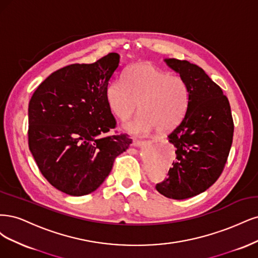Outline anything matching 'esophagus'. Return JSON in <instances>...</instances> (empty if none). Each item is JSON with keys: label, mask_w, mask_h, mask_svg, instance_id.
<instances>
[{"label": "esophagus", "mask_w": 258, "mask_h": 258, "mask_svg": "<svg viewBox=\"0 0 258 258\" xmlns=\"http://www.w3.org/2000/svg\"><path fill=\"white\" fill-rule=\"evenodd\" d=\"M147 144H149V141L139 140V139L133 140V146H143V145H147Z\"/></svg>", "instance_id": "1"}]
</instances>
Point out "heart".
I'll use <instances>...</instances> for the list:
<instances>
[{
	"mask_svg": "<svg viewBox=\"0 0 258 258\" xmlns=\"http://www.w3.org/2000/svg\"><path fill=\"white\" fill-rule=\"evenodd\" d=\"M105 96L112 113L122 121L134 115L139 104V115L124 128L146 135L155 128L164 133L176 127L187 111L190 93L184 78L143 62L127 69L123 81L108 84Z\"/></svg>",
	"mask_w": 258,
	"mask_h": 258,
	"instance_id": "1",
	"label": "heart"
}]
</instances>
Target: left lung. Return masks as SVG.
I'll list each match as a JSON object with an SVG mask.
<instances>
[{"instance_id":"left-lung-1","label":"left lung","mask_w":258,"mask_h":258,"mask_svg":"<svg viewBox=\"0 0 258 258\" xmlns=\"http://www.w3.org/2000/svg\"><path fill=\"white\" fill-rule=\"evenodd\" d=\"M165 62L185 79L190 97L183 120L168 135L177 160L155 188L181 201L205 192L221 176L232 144L234 120L228 98L202 68L184 60Z\"/></svg>"}]
</instances>
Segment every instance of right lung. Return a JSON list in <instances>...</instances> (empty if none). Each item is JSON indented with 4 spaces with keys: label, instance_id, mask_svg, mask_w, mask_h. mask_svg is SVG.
<instances>
[{
    "label": "right lung",
    "instance_id": "right-lung-1",
    "mask_svg": "<svg viewBox=\"0 0 258 258\" xmlns=\"http://www.w3.org/2000/svg\"><path fill=\"white\" fill-rule=\"evenodd\" d=\"M120 55L92 64H71L52 73L29 103V149L41 174L71 196L94 192L114 159L132 144L127 134H108L117 125L105 91Z\"/></svg>",
    "mask_w": 258,
    "mask_h": 258
}]
</instances>
